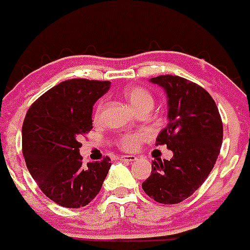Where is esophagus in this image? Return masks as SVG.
<instances>
[{
  "instance_id": "34e87169",
  "label": "esophagus",
  "mask_w": 250,
  "mask_h": 250,
  "mask_svg": "<svg viewBox=\"0 0 250 250\" xmlns=\"http://www.w3.org/2000/svg\"><path fill=\"white\" fill-rule=\"evenodd\" d=\"M120 160L125 161V163H131V161L136 160V156L135 155H123L120 158Z\"/></svg>"
}]
</instances>
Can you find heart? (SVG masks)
I'll return each instance as SVG.
<instances>
[{
	"label": "heart",
	"mask_w": 250,
	"mask_h": 250,
	"mask_svg": "<svg viewBox=\"0 0 250 250\" xmlns=\"http://www.w3.org/2000/svg\"><path fill=\"white\" fill-rule=\"evenodd\" d=\"M124 95H125V99L129 101L130 105H131L135 110H138V111L144 109L151 110L152 105H154V98H152V95L150 94L149 90H146L145 87H141V86H130V87H126V89L124 90ZM101 111H103V103L99 104V105L96 106V109H95V120H98V119L100 118ZM144 139L145 135L144 134H141V132H129V134L120 135L118 143L123 149L134 150L139 146V144H140Z\"/></svg>",
	"instance_id": "heart-1"
}]
</instances>
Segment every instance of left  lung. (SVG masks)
<instances>
[{"label":"left lung","mask_w":250,"mask_h":250,"mask_svg":"<svg viewBox=\"0 0 250 250\" xmlns=\"http://www.w3.org/2000/svg\"><path fill=\"white\" fill-rule=\"evenodd\" d=\"M167 95L169 124L156 139L173 151L170 160L151 161V174L141 187L161 204H178L198 190L220 152L223 123L209 92L184 77L160 75L150 79Z\"/></svg>","instance_id":"obj_1"}]
</instances>
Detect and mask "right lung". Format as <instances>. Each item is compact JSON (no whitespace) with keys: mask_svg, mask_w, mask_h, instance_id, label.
<instances>
[{"mask_svg":"<svg viewBox=\"0 0 250 250\" xmlns=\"http://www.w3.org/2000/svg\"><path fill=\"white\" fill-rule=\"evenodd\" d=\"M110 81L71 79L41 95L22 125V154L47 198L65 208L89 204L111 167L109 156L83 164L79 139L92 129V106Z\"/></svg>","mask_w":250,"mask_h":250,"instance_id":"add662e5","label":"right lung"}]
</instances>
